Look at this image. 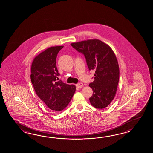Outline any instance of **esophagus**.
I'll return each instance as SVG.
<instances>
[{
    "instance_id": "obj_1",
    "label": "esophagus",
    "mask_w": 153,
    "mask_h": 153,
    "mask_svg": "<svg viewBox=\"0 0 153 153\" xmlns=\"http://www.w3.org/2000/svg\"><path fill=\"white\" fill-rule=\"evenodd\" d=\"M83 86V84L82 83H79L78 84H77V87H78V88H82Z\"/></svg>"
}]
</instances>
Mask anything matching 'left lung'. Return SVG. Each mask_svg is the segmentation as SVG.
Listing matches in <instances>:
<instances>
[{
	"label": "left lung",
	"instance_id": "1",
	"mask_svg": "<svg viewBox=\"0 0 153 153\" xmlns=\"http://www.w3.org/2000/svg\"><path fill=\"white\" fill-rule=\"evenodd\" d=\"M71 45L85 55L89 70L95 71L94 81L89 84L93 92L91 104L97 109L107 107L115 97L119 82V65L114 52L109 45L96 39Z\"/></svg>",
	"mask_w": 153,
	"mask_h": 153
}]
</instances>
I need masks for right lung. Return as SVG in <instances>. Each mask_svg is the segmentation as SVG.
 I'll return each instance as SVG.
<instances>
[{
    "instance_id": "right-lung-1",
    "label": "right lung",
    "mask_w": 153,
    "mask_h": 153,
    "mask_svg": "<svg viewBox=\"0 0 153 153\" xmlns=\"http://www.w3.org/2000/svg\"><path fill=\"white\" fill-rule=\"evenodd\" d=\"M63 46H52L36 56L31 63V81L37 96L54 112L61 111L69 104L76 86L59 81L56 57Z\"/></svg>"
}]
</instances>
